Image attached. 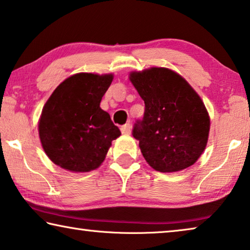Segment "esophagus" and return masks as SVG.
Segmentation results:
<instances>
[{"label": "esophagus", "mask_w": 250, "mask_h": 250, "mask_svg": "<svg viewBox=\"0 0 250 250\" xmlns=\"http://www.w3.org/2000/svg\"><path fill=\"white\" fill-rule=\"evenodd\" d=\"M121 132L124 134H130L131 132V125L130 124H125L121 126Z\"/></svg>", "instance_id": "esophagus-1"}]
</instances>
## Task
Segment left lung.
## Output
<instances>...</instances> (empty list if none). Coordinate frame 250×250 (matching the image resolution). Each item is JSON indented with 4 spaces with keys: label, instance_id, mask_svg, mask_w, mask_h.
I'll return each instance as SVG.
<instances>
[{
    "label": "left lung",
    "instance_id": "left-lung-1",
    "mask_svg": "<svg viewBox=\"0 0 250 250\" xmlns=\"http://www.w3.org/2000/svg\"><path fill=\"white\" fill-rule=\"evenodd\" d=\"M145 101L142 120L132 136L139 140L146 161L160 172H176L192 166L207 146L210 119L191 85L175 71L150 68L130 73Z\"/></svg>",
    "mask_w": 250,
    "mask_h": 250
}]
</instances>
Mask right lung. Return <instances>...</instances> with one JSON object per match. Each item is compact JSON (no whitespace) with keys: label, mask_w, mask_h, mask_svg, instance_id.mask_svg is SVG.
Segmentation results:
<instances>
[{"label":"right lung","mask_w":250,"mask_h":250,"mask_svg":"<svg viewBox=\"0 0 250 250\" xmlns=\"http://www.w3.org/2000/svg\"><path fill=\"white\" fill-rule=\"evenodd\" d=\"M112 74L77 73L65 79L43 106L39 136L50 160L65 170L88 172L105 159L112 140L120 137L100 102Z\"/></svg>","instance_id":"right-lung-1"}]
</instances>
